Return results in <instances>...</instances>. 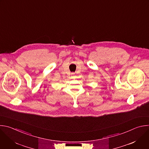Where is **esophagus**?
Wrapping results in <instances>:
<instances>
[{
	"mask_svg": "<svg viewBox=\"0 0 149 149\" xmlns=\"http://www.w3.org/2000/svg\"><path fill=\"white\" fill-rule=\"evenodd\" d=\"M72 75L73 76H74V73H72Z\"/></svg>",
	"mask_w": 149,
	"mask_h": 149,
	"instance_id": "esophagus-1",
	"label": "esophagus"
}]
</instances>
